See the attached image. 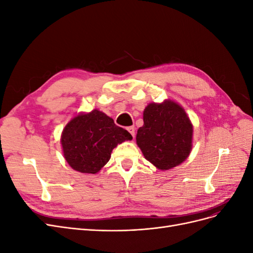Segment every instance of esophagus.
<instances>
[{
  "mask_svg": "<svg viewBox=\"0 0 253 253\" xmlns=\"http://www.w3.org/2000/svg\"><path fill=\"white\" fill-rule=\"evenodd\" d=\"M127 131L131 133V135L133 136V137H135V127L134 126H128L127 127Z\"/></svg>",
  "mask_w": 253,
  "mask_h": 253,
  "instance_id": "obj_1",
  "label": "esophagus"
}]
</instances>
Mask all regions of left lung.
Masks as SVG:
<instances>
[{"mask_svg": "<svg viewBox=\"0 0 253 253\" xmlns=\"http://www.w3.org/2000/svg\"><path fill=\"white\" fill-rule=\"evenodd\" d=\"M193 126L179 104L172 100L150 103L136 142L144 158L159 170H169L188 158L192 150Z\"/></svg>", "mask_w": 253, "mask_h": 253, "instance_id": "8db88e82", "label": "left lung"}]
</instances>
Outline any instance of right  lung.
<instances>
[{"label": "right lung", "mask_w": 253, "mask_h": 253, "mask_svg": "<svg viewBox=\"0 0 253 253\" xmlns=\"http://www.w3.org/2000/svg\"><path fill=\"white\" fill-rule=\"evenodd\" d=\"M132 138L108 115L94 110L79 114L68 122L61 135V144L64 158L74 170L96 174L109 162L117 144Z\"/></svg>", "instance_id": "add662e5"}]
</instances>
